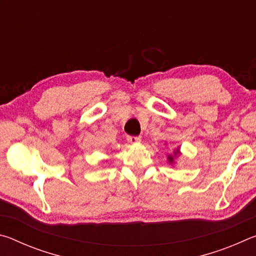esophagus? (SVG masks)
Returning <instances> with one entry per match:
<instances>
[{"label":"esophagus","instance_id":"34e87169","mask_svg":"<svg viewBox=\"0 0 256 256\" xmlns=\"http://www.w3.org/2000/svg\"><path fill=\"white\" fill-rule=\"evenodd\" d=\"M128 141L130 144H138L141 141V136H128Z\"/></svg>","mask_w":256,"mask_h":256}]
</instances>
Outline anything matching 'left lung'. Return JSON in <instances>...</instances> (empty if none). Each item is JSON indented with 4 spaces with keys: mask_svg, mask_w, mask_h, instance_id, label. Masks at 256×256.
Segmentation results:
<instances>
[{
    "mask_svg": "<svg viewBox=\"0 0 256 256\" xmlns=\"http://www.w3.org/2000/svg\"><path fill=\"white\" fill-rule=\"evenodd\" d=\"M176 156H177V154H178V150H177V151H175V152H174ZM168 160H170V162H172V156H170V157H168Z\"/></svg>",
    "mask_w": 256,
    "mask_h": 256,
    "instance_id": "left-lung-1",
    "label": "left lung"
}]
</instances>
